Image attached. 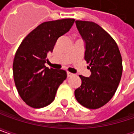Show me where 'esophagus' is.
Segmentation results:
<instances>
[{
    "instance_id": "obj_1",
    "label": "esophagus",
    "mask_w": 134,
    "mask_h": 134,
    "mask_svg": "<svg viewBox=\"0 0 134 134\" xmlns=\"http://www.w3.org/2000/svg\"><path fill=\"white\" fill-rule=\"evenodd\" d=\"M67 77H71V76H73V73H70V72H67Z\"/></svg>"
}]
</instances>
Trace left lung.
Returning <instances> with one entry per match:
<instances>
[{
	"mask_svg": "<svg viewBox=\"0 0 134 134\" xmlns=\"http://www.w3.org/2000/svg\"><path fill=\"white\" fill-rule=\"evenodd\" d=\"M85 43V60L90 63L91 75H79L82 84L75 90L76 100L88 109H98L113 97L122 74V59L115 41L92 21H76Z\"/></svg>",
	"mask_w": 134,
	"mask_h": 134,
	"instance_id": "8db88e82",
	"label": "left lung"
}]
</instances>
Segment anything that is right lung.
I'll list each match as a JSON object with an SVG mask.
<instances>
[{"mask_svg":"<svg viewBox=\"0 0 134 134\" xmlns=\"http://www.w3.org/2000/svg\"><path fill=\"white\" fill-rule=\"evenodd\" d=\"M73 19L50 21L33 30L15 55L13 70L15 85L21 99L33 108H43L55 100L59 85L67 78L63 70L45 66L58 39L67 33Z\"/></svg>","mask_w":134,"mask_h":134,"instance_id":"1","label":"right lung"}]
</instances>
